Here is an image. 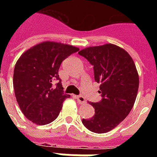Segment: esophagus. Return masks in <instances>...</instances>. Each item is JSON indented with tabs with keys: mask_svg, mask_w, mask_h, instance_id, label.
<instances>
[{
	"mask_svg": "<svg viewBox=\"0 0 157 157\" xmlns=\"http://www.w3.org/2000/svg\"><path fill=\"white\" fill-rule=\"evenodd\" d=\"M76 99H77V101H78L79 103H81V104H84L86 102V100L84 97H82V96H77L76 97Z\"/></svg>",
	"mask_w": 157,
	"mask_h": 157,
	"instance_id": "34e87169",
	"label": "esophagus"
}]
</instances>
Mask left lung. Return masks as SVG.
<instances>
[{
    "mask_svg": "<svg viewBox=\"0 0 157 157\" xmlns=\"http://www.w3.org/2000/svg\"><path fill=\"white\" fill-rule=\"evenodd\" d=\"M78 54L93 65L102 96L100 102H89L95 114L83 118L82 124L90 131L103 134L115 128L131 111L138 93V72L128 52L115 44L88 47Z\"/></svg>",
    "mask_w": 157,
    "mask_h": 157,
    "instance_id": "obj_1",
    "label": "left lung"
}]
</instances>
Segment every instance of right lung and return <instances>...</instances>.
<instances>
[{
  "mask_svg": "<svg viewBox=\"0 0 157 157\" xmlns=\"http://www.w3.org/2000/svg\"><path fill=\"white\" fill-rule=\"evenodd\" d=\"M79 48L61 43L46 41L25 51L17 61L13 74V86L22 113L36 124L44 125L57 118L65 94L59 69L62 61ZM59 81L56 88L52 82Z\"/></svg>",
  "mask_w": 157,
  "mask_h": 157,
  "instance_id": "add662e5",
  "label": "right lung"
}]
</instances>
